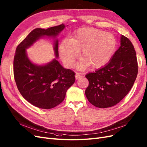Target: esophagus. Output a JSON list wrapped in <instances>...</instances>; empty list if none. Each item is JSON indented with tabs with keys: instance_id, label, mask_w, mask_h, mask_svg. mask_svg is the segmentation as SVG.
Wrapping results in <instances>:
<instances>
[{
	"instance_id": "1",
	"label": "esophagus",
	"mask_w": 147,
	"mask_h": 147,
	"mask_svg": "<svg viewBox=\"0 0 147 147\" xmlns=\"http://www.w3.org/2000/svg\"><path fill=\"white\" fill-rule=\"evenodd\" d=\"M81 77H82V75H81L80 73H77V74H76V75H75V78H76V80H78V79L81 78Z\"/></svg>"
}]
</instances>
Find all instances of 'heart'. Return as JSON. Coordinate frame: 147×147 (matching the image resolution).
Segmentation results:
<instances>
[{
  "label": "heart",
  "instance_id": "1",
  "mask_svg": "<svg viewBox=\"0 0 147 147\" xmlns=\"http://www.w3.org/2000/svg\"><path fill=\"white\" fill-rule=\"evenodd\" d=\"M117 47V40L113 34L92 28L78 29L72 39L63 40L58 48L61 58L65 65L72 67L82 49L83 58L78 62L79 69L90 65L99 69L105 65L112 57Z\"/></svg>",
  "mask_w": 147,
  "mask_h": 147
}]
</instances>
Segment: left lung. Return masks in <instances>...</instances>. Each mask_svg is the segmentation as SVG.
Instances as JSON below:
<instances>
[{"label":"left lung","instance_id":"8db88e82","mask_svg":"<svg viewBox=\"0 0 147 147\" xmlns=\"http://www.w3.org/2000/svg\"><path fill=\"white\" fill-rule=\"evenodd\" d=\"M138 66L130 40L121 37V46L110 61L95 72L87 74L86 96L92 105L107 108L119 103L130 92L136 79Z\"/></svg>","mask_w":147,"mask_h":147}]
</instances>
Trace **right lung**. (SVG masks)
Masks as SVG:
<instances>
[{
  "instance_id": "obj_1",
  "label": "right lung",
  "mask_w": 147,
  "mask_h": 147,
  "mask_svg": "<svg viewBox=\"0 0 147 147\" xmlns=\"http://www.w3.org/2000/svg\"><path fill=\"white\" fill-rule=\"evenodd\" d=\"M65 25L46 29L36 28L17 46L14 58V76L17 89L22 96L33 105L40 109L56 107L64 99L69 88L75 81V74L64 68L56 59L45 65L32 63L26 49L45 36L56 38ZM55 55L58 57V40L54 41Z\"/></svg>"
}]
</instances>
